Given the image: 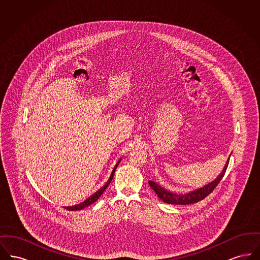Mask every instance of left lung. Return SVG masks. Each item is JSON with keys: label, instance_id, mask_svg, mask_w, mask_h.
<instances>
[{"label": "left lung", "instance_id": "1", "mask_svg": "<svg viewBox=\"0 0 260 260\" xmlns=\"http://www.w3.org/2000/svg\"><path fill=\"white\" fill-rule=\"evenodd\" d=\"M230 156L228 158V160L226 161L224 168H223L222 172L219 173V175L210 183H208L207 185L203 186L198 189H195L193 191H190L185 194H176L168 191L167 189H165L161 185L157 184L154 181H149V185L151 186V188L155 191V193L157 194V196L161 199L162 202L167 203V204H172V205H190V204H195L198 203L199 201L206 198L209 194L212 192V190L217 186V184L220 182V180L222 179L223 175L226 172V169L228 167V162H229Z\"/></svg>", "mask_w": 260, "mask_h": 260}]
</instances>
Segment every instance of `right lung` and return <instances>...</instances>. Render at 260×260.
Returning a JSON list of instances; mask_svg holds the SVG:
<instances>
[{
	"label": "right lung",
	"instance_id": "obj_1",
	"mask_svg": "<svg viewBox=\"0 0 260 260\" xmlns=\"http://www.w3.org/2000/svg\"><path fill=\"white\" fill-rule=\"evenodd\" d=\"M120 161H121V159L119 160V161H117V164L115 165V167H114V169H113V171H112L111 175H110V177H109V179L107 180V182L104 184V185L102 186L100 189H99L94 194H92L90 197H88L87 200H85L84 202H82L81 204H78V205H75V206H72V207H65V209L68 210H83V209H85V208H87L88 206H90L91 204H93L94 202H96L99 198H100V196L103 194V192L106 190V188L108 187V185L110 184V182L112 181V179H113V177H114V173H115V171H116V169H117V167H118V165L120 164Z\"/></svg>",
	"mask_w": 260,
	"mask_h": 260
}]
</instances>
